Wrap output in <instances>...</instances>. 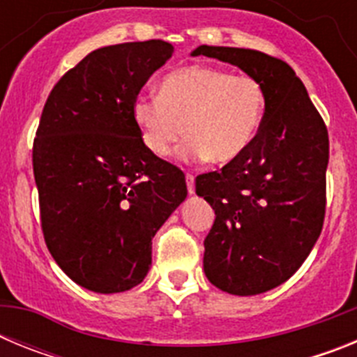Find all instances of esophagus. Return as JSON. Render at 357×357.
<instances>
[{"label": "esophagus", "instance_id": "34e87169", "mask_svg": "<svg viewBox=\"0 0 357 357\" xmlns=\"http://www.w3.org/2000/svg\"><path fill=\"white\" fill-rule=\"evenodd\" d=\"M185 184H188V193L193 195L195 193V176L191 173L185 175Z\"/></svg>", "mask_w": 357, "mask_h": 357}]
</instances>
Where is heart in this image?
<instances>
[{
  "instance_id": "obj_1",
  "label": "heart",
  "mask_w": 357,
  "mask_h": 357,
  "mask_svg": "<svg viewBox=\"0 0 357 357\" xmlns=\"http://www.w3.org/2000/svg\"><path fill=\"white\" fill-rule=\"evenodd\" d=\"M266 93L252 75H232L209 66H185L160 80L159 94H139L132 118L146 150L166 157L178 148L185 162L211 159L227 164L245 153L259 130Z\"/></svg>"
}]
</instances>
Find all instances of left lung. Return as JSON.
<instances>
[{
    "mask_svg": "<svg viewBox=\"0 0 357 357\" xmlns=\"http://www.w3.org/2000/svg\"><path fill=\"white\" fill-rule=\"evenodd\" d=\"M238 66L266 93L259 130L222 172L197 176L214 209L204 272L230 295L264 293L288 280L314 247L326 216L329 135L301 78L257 50L198 46L193 53Z\"/></svg>",
    "mask_w": 357,
    "mask_h": 357,
    "instance_id": "left-lung-1",
    "label": "left lung"
}]
</instances>
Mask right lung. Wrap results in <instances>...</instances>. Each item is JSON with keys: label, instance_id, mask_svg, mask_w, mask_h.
<instances>
[{"label": "right lung", "instance_id": "obj_1", "mask_svg": "<svg viewBox=\"0 0 357 357\" xmlns=\"http://www.w3.org/2000/svg\"><path fill=\"white\" fill-rule=\"evenodd\" d=\"M166 40L94 50L50 93L33 139L44 241L82 288L119 293L151 266V239L188 195L182 169L146 150L132 103L168 61Z\"/></svg>", "mask_w": 357, "mask_h": 357}]
</instances>
